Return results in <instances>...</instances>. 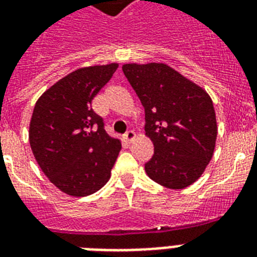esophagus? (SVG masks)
Returning a JSON list of instances; mask_svg holds the SVG:
<instances>
[{
	"instance_id": "34e87169",
	"label": "esophagus",
	"mask_w": 257,
	"mask_h": 257,
	"mask_svg": "<svg viewBox=\"0 0 257 257\" xmlns=\"http://www.w3.org/2000/svg\"><path fill=\"white\" fill-rule=\"evenodd\" d=\"M135 139H136V133L133 132V131H128V132L124 135V140L126 141V143H132Z\"/></svg>"
}]
</instances>
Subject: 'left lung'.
Instances as JSON below:
<instances>
[{
	"label": "left lung",
	"mask_w": 257,
	"mask_h": 257,
	"mask_svg": "<svg viewBox=\"0 0 257 257\" xmlns=\"http://www.w3.org/2000/svg\"><path fill=\"white\" fill-rule=\"evenodd\" d=\"M124 74L145 109V136L155 153L147 175L184 189L203 175L216 147L217 122L205 89L164 62L124 64Z\"/></svg>",
	"instance_id": "obj_1"
}]
</instances>
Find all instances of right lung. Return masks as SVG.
Returning <instances> with one entry per match:
<instances>
[{
  "label": "right lung",
  "mask_w": 257,
  "mask_h": 257,
  "mask_svg": "<svg viewBox=\"0 0 257 257\" xmlns=\"http://www.w3.org/2000/svg\"><path fill=\"white\" fill-rule=\"evenodd\" d=\"M118 64L85 66L46 89L34 105L29 143L34 159L53 185L84 197L110 179L121 141L105 132L92 100Z\"/></svg>",
  "instance_id": "obj_1"
}]
</instances>
